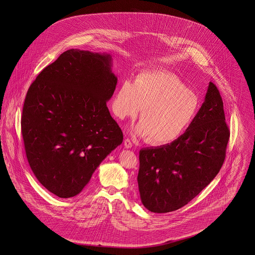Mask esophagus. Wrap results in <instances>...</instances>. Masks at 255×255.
<instances>
[{"label":"esophagus","mask_w":255,"mask_h":255,"mask_svg":"<svg viewBox=\"0 0 255 255\" xmlns=\"http://www.w3.org/2000/svg\"><path fill=\"white\" fill-rule=\"evenodd\" d=\"M124 146H125L126 148H131V147H132V142H131V140H130L129 138H126V139L124 140Z\"/></svg>","instance_id":"esophagus-1"}]
</instances>
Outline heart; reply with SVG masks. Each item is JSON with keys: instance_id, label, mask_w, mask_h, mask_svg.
<instances>
[{"instance_id": "heart-1", "label": "heart", "mask_w": 255, "mask_h": 255, "mask_svg": "<svg viewBox=\"0 0 255 255\" xmlns=\"http://www.w3.org/2000/svg\"><path fill=\"white\" fill-rule=\"evenodd\" d=\"M143 108L133 132L148 137L153 145L169 144L185 133L201 108L197 94L174 73L154 71L139 73L135 82L125 79L114 98L116 116L134 118Z\"/></svg>"}]
</instances>
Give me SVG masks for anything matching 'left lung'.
Segmentation results:
<instances>
[{"mask_svg": "<svg viewBox=\"0 0 255 255\" xmlns=\"http://www.w3.org/2000/svg\"><path fill=\"white\" fill-rule=\"evenodd\" d=\"M230 134L222 97L209 82L205 101L185 133L170 144L139 151L137 183L143 206L166 213L188 204L218 174Z\"/></svg>", "mask_w": 255, "mask_h": 255, "instance_id": "left-lung-1", "label": "left lung"}]
</instances>
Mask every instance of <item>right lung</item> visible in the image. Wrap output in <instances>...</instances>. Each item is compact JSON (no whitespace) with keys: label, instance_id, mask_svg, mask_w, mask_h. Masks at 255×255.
<instances>
[{"label":"right lung","instance_id":"obj_1","mask_svg":"<svg viewBox=\"0 0 255 255\" xmlns=\"http://www.w3.org/2000/svg\"><path fill=\"white\" fill-rule=\"evenodd\" d=\"M110 54L69 49L38 74L24 99V150L37 180L59 198L79 194L123 140L107 101L118 78Z\"/></svg>","mask_w":255,"mask_h":255}]
</instances>
